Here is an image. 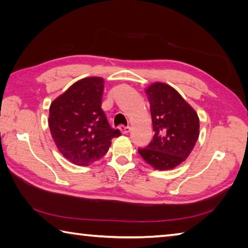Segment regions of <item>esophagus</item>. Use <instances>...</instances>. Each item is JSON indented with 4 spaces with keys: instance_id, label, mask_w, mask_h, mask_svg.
<instances>
[{
    "instance_id": "obj_1",
    "label": "esophagus",
    "mask_w": 248,
    "mask_h": 248,
    "mask_svg": "<svg viewBox=\"0 0 248 248\" xmlns=\"http://www.w3.org/2000/svg\"><path fill=\"white\" fill-rule=\"evenodd\" d=\"M119 130H120V132L123 133V134H127V133H129L130 132V130H131V128L130 127H120L119 128Z\"/></svg>"
}]
</instances>
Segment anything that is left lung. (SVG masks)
<instances>
[{
	"mask_svg": "<svg viewBox=\"0 0 248 248\" xmlns=\"http://www.w3.org/2000/svg\"><path fill=\"white\" fill-rule=\"evenodd\" d=\"M155 135L139 154L155 170L178 166L191 154L199 136L197 113L180 93L164 83L146 89Z\"/></svg>",
	"mask_w": 248,
	"mask_h": 248,
	"instance_id": "8db88e82",
	"label": "left lung"
}]
</instances>
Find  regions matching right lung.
<instances>
[{
	"label": "right lung",
	"instance_id": "add662e5",
	"mask_svg": "<svg viewBox=\"0 0 248 248\" xmlns=\"http://www.w3.org/2000/svg\"><path fill=\"white\" fill-rule=\"evenodd\" d=\"M103 87L101 78H82L51 103L52 138L73 164L86 166L99 160L108 152L112 139L120 135L101 108Z\"/></svg>",
	"mask_w": 248,
	"mask_h": 248
}]
</instances>
